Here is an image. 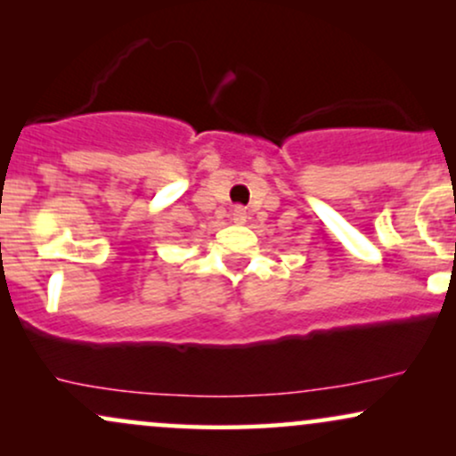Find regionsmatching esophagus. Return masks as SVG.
I'll use <instances>...</instances> for the list:
<instances>
[{
    "mask_svg": "<svg viewBox=\"0 0 456 456\" xmlns=\"http://www.w3.org/2000/svg\"><path fill=\"white\" fill-rule=\"evenodd\" d=\"M233 221L235 223H238V224H242L244 221H246V210H244V208H235V210H233Z\"/></svg>",
    "mask_w": 456,
    "mask_h": 456,
    "instance_id": "obj_1",
    "label": "esophagus"
}]
</instances>
